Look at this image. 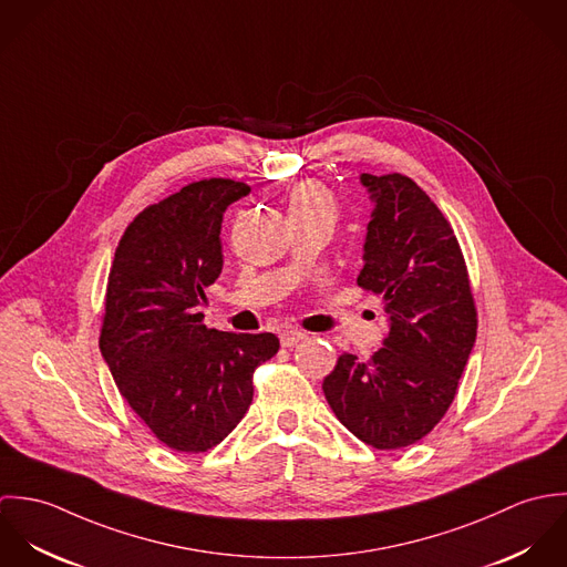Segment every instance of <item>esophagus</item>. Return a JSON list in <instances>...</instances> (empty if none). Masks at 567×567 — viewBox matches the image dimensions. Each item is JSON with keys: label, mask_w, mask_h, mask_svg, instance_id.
<instances>
[{"label": "esophagus", "mask_w": 567, "mask_h": 567, "mask_svg": "<svg viewBox=\"0 0 567 567\" xmlns=\"http://www.w3.org/2000/svg\"><path fill=\"white\" fill-rule=\"evenodd\" d=\"M306 338V333L301 329H295V327H288L279 333V340H281V347H295L297 342H301Z\"/></svg>", "instance_id": "obj_1"}]
</instances>
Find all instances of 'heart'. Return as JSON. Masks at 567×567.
<instances>
[{
  "label": "heart",
  "instance_id": "obj_1",
  "mask_svg": "<svg viewBox=\"0 0 567 567\" xmlns=\"http://www.w3.org/2000/svg\"><path fill=\"white\" fill-rule=\"evenodd\" d=\"M288 216L324 220L333 227V223L338 218V203H336L333 194L321 183L303 181L290 189Z\"/></svg>",
  "mask_w": 567,
  "mask_h": 567
}]
</instances>
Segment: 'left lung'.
I'll use <instances>...</instances> for the list:
<instances>
[{
	"label": "left lung",
	"mask_w": 567,
	"mask_h": 567,
	"mask_svg": "<svg viewBox=\"0 0 567 567\" xmlns=\"http://www.w3.org/2000/svg\"><path fill=\"white\" fill-rule=\"evenodd\" d=\"M373 200L358 286L384 295L389 336L371 360L342 353L327 404L367 445L423 439L454 402L476 342V306L454 229L404 174H360Z\"/></svg>",
	"instance_id": "obj_1"
}]
</instances>
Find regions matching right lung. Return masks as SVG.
<instances>
[{
  "instance_id": "right-lung-1",
  "label": "right lung",
  "mask_w": 567,
  "mask_h": 567,
  "mask_svg": "<svg viewBox=\"0 0 567 567\" xmlns=\"http://www.w3.org/2000/svg\"><path fill=\"white\" fill-rule=\"evenodd\" d=\"M250 187L205 178L144 209L109 272L100 351L122 398L176 452L216 447L252 402L275 333L209 329L198 312L223 272V214Z\"/></svg>"
}]
</instances>
